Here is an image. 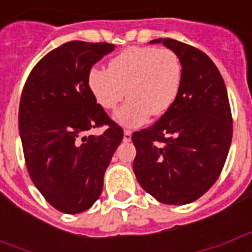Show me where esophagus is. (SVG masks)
Listing matches in <instances>:
<instances>
[{"instance_id":"1","label":"esophagus","mask_w":252,"mask_h":252,"mask_svg":"<svg viewBox=\"0 0 252 252\" xmlns=\"http://www.w3.org/2000/svg\"><path fill=\"white\" fill-rule=\"evenodd\" d=\"M131 137H132V132L126 129V131H124V142H131Z\"/></svg>"}]
</instances>
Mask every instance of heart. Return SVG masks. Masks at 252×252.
Instances as JSON below:
<instances>
[{
	"label": "heart",
	"instance_id": "heart-1",
	"mask_svg": "<svg viewBox=\"0 0 252 252\" xmlns=\"http://www.w3.org/2000/svg\"><path fill=\"white\" fill-rule=\"evenodd\" d=\"M184 78L178 54L153 46L129 47L112 58L108 70L92 67L86 77L94 101L105 110H115L116 121L128 128L143 126L151 115L163 116L174 106Z\"/></svg>",
	"mask_w": 252,
	"mask_h": 252
}]
</instances>
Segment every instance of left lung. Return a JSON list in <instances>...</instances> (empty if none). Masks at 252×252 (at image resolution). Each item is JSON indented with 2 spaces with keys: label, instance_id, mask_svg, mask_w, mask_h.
Wrapping results in <instances>:
<instances>
[{
  "label": "left lung",
  "instance_id": "8db88e82",
  "mask_svg": "<svg viewBox=\"0 0 252 252\" xmlns=\"http://www.w3.org/2000/svg\"><path fill=\"white\" fill-rule=\"evenodd\" d=\"M151 43L178 54L184 78L174 106L154 126L133 132V171L143 189L163 204L198 200L221 174L232 140L227 88L206 54L174 39Z\"/></svg>",
  "mask_w": 252,
  "mask_h": 252
}]
</instances>
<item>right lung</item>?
<instances>
[{"mask_svg": "<svg viewBox=\"0 0 252 252\" xmlns=\"http://www.w3.org/2000/svg\"><path fill=\"white\" fill-rule=\"evenodd\" d=\"M115 47L67 41L36 63L21 93L19 129L28 174L63 213H81L97 201L105 170L124 136L86 83L89 70ZM104 125L108 128L102 135H86Z\"/></svg>", "mask_w": 252, "mask_h": 252, "instance_id": "right-lung-1", "label": "right lung"}]
</instances>
